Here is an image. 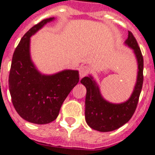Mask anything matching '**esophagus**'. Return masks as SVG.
<instances>
[{"label": "esophagus", "instance_id": "obj_1", "mask_svg": "<svg viewBox=\"0 0 155 155\" xmlns=\"http://www.w3.org/2000/svg\"><path fill=\"white\" fill-rule=\"evenodd\" d=\"M90 68L87 66H83L80 68V77L83 78L86 76V75L89 73Z\"/></svg>", "mask_w": 155, "mask_h": 155}]
</instances>
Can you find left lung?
Segmentation results:
<instances>
[{"label": "left lung", "mask_w": 155, "mask_h": 155, "mask_svg": "<svg viewBox=\"0 0 155 155\" xmlns=\"http://www.w3.org/2000/svg\"><path fill=\"white\" fill-rule=\"evenodd\" d=\"M125 44L133 50L137 63L136 84L132 94L126 101L115 104L106 101L92 75L84 77L80 81L87 89L85 98L86 122L89 127L100 132H110L125 125L132 117L138 103L143 84V57L137 41L130 31Z\"/></svg>", "instance_id": "8db88e82"}]
</instances>
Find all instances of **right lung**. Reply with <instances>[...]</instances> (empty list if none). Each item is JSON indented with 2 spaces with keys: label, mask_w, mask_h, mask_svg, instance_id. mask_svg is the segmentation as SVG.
Here are the masks:
<instances>
[{
  "label": "right lung",
  "mask_w": 155,
  "mask_h": 155,
  "mask_svg": "<svg viewBox=\"0 0 155 155\" xmlns=\"http://www.w3.org/2000/svg\"><path fill=\"white\" fill-rule=\"evenodd\" d=\"M54 19H44L25 33L14 51L9 71L8 88L14 108L24 120L38 125L55 120L63 101L80 80L77 70L42 74L31 59L30 37Z\"/></svg>",
  "instance_id": "1"
}]
</instances>
